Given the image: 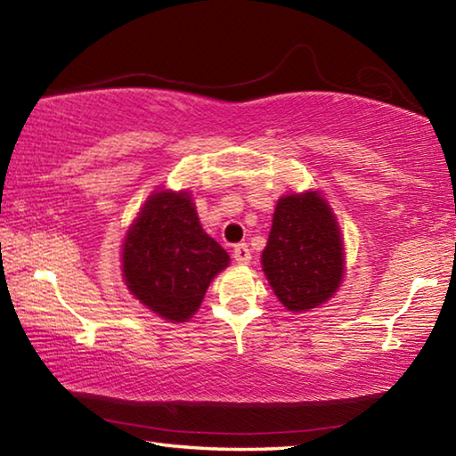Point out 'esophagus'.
Instances as JSON below:
<instances>
[{"mask_svg":"<svg viewBox=\"0 0 456 456\" xmlns=\"http://www.w3.org/2000/svg\"><path fill=\"white\" fill-rule=\"evenodd\" d=\"M233 257L239 265H247L251 261V249L247 247V243H239L233 249Z\"/></svg>","mask_w":456,"mask_h":456,"instance_id":"esophagus-1","label":"esophagus"}]
</instances>
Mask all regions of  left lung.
<instances>
[{"label":"left lung","instance_id":"1","mask_svg":"<svg viewBox=\"0 0 456 456\" xmlns=\"http://www.w3.org/2000/svg\"><path fill=\"white\" fill-rule=\"evenodd\" d=\"M261 267L277 299L293 314L334 297L344 280V241L334 211L318 191L277 200Z\"/></svg>","mask_w":456,"mask_h":456}]
</instances>
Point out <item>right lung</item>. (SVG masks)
I'll list each match as a JSON object with an SVG mask.
<instances>
[{"label": "right lung", "instance_id": "1", "mask_svg": "<svg viewBox=\"0 0 456 456\" xmlns=\"http://www.w3.org/2000/svg\"><path fill=\"white\" fill-rule=\"evenodd\" d=\"M229 256L200 227L189 191H154L122 243L126 288L159 318L191 320Z\"/></svg>", "mask_w": 456, "mask_h": 456}]
</instances>
